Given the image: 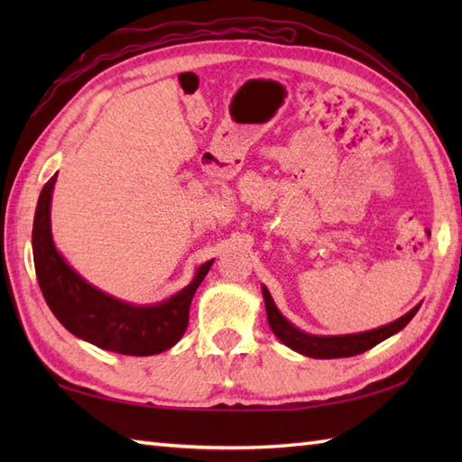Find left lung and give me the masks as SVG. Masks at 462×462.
Here are the masks:
<instances>
[{
    "mask_svg": "<svg viewBox=\"0 0 462 462\" xmlns=\"http://www.w3.org/2000/svg\"><path fill=\"white\" fill-rule=\"evenodd\" d=\"M262 296L263 303H266V316L268 323L283 346H288L290 349L301 353L306 357L313 359H337V357H353L359 356V353L367 351L371 347H375L377 343L385 341L387 337L395 336L397 331L403 329L407 323L415 318V313L419 311L420 303L407 311L405 316H401L399 319L385 323V326L369 329V331H361V333H349V336H313V333L301 331L300 328L293 326L290 319L282 316V311L278 310L276 301L270 296V290L262 283Z\"/></svg>",
    "mask_w": 462,
    "mask_h": 462,
    "instance_id": "8db88e82",
    "label": "left lung"
}]
</instances>
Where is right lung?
I'll list each match as a JSON object with an SVG mask.
<instances>
[{
	"instance_id": "right-lung-1",
	"label": "right lung",
	"mask_w": 462,
	"mask_h": 462,
	"mask_svg": "<svg viewBox=\"0 0 462 462\" xmlns=\"http://www.w3.org/2000/svg\"><path fill=\"white\" fill-rule=\"evenodd\" d=\"M57 172L39 194L33 218V262L39 288L49 310L75 337L123 356H156L171 349L189 326V310L214 258L196 268L189 286L159 303H131L111 296L79 276L51 234V200Z\"/></svg>"
}]
</instances>
